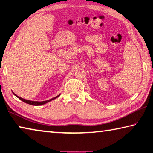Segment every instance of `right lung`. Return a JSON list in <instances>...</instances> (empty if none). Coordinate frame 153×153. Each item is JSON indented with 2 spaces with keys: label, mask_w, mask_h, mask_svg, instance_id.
Here are the masks:
<instances>
[{
  "label": "right lung",
  "mask_w": 153,
  "mask_h": 153,
  "mask_svg": "<svg viewBox=\"0 0 153 153\" xmlns=\"http://www.w3.org/2000/svg\"><path fill=\"white\" fill-rule=\"evenodd\" d=\"M13 94L16 97H18V98H19L20 100H22V101H23L24 102H25V103L28 104H30V105H33V106H41V105H43V104H47V102H50V101H51V100H54V99L57 98V97H58L60 96V94H59V95H58V96H57L56 97H53V98H51V99L48 100H45V101L38 102V101H31V100H28L24 99V98H22V97H21L17 96V95H16V94H15V93H13Z\"/></svg>",
  "instance_id": "right-lung-1"
}]
</instances>
